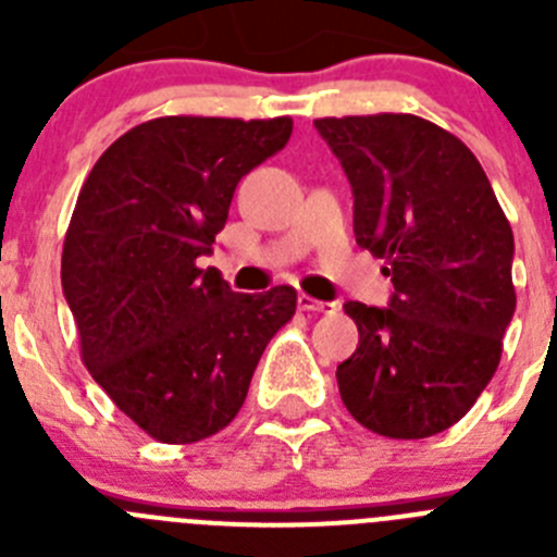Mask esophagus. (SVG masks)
Here are the masks:
<instances>
[{"label": "esophagus", "instance_id": "obj_1", "mask_svg": "<svg viewBox=\"0 0 557 557\" xmlns=\"http://www.w3.org/2000/svg\"><path fill=\"white\" fill-rule=\"evenodd\" d=\"M298 307H301L304 312H314V314H334L339 309L334 301H318V298H312V295L307 293L298 295Z\"/></svg>", "mask_w": 557, "mask_h": 557}]
</instances>
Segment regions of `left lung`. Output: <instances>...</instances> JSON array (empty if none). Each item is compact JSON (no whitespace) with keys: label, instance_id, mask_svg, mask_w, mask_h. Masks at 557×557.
<instances>
[{"label":"left lung","instance_id":"obj_1","mask_svg":"<svg viewBox=\"0 0 557 557\" xmlns=\"http://www.w3.org/2000/svg\"><path fill=\"white\" fill-rule=\"evenodd\" d=\"M314 127L354 191L359 248L385 259L391 307L348 301L359 346L337 366L366 430H449L496 373L516 309L513 231L474 152L412 113L323 116Z\"/></svg>","mask_w":557,"mask_h":557}]
</instances>
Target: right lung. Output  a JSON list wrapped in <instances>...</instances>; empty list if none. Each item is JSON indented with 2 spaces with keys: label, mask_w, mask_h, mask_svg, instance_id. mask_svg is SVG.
Segmentation results:
<instances>
[{
  "label": "right lung",
  "mask_w": 557,
  "mask_h": 557,
  "mask_svg": "<svg viewBox=\"0 0 557 557\" xmlns=\"http://www.w3.org/2000/svg\"><path fill=\"white\" fill-rule=\"evenodd\" d=\"M289 116H159L88 172L69 220L61 282L97 385L161 444L234 421L264 348L295 314L293 287L234 293L198 268L236 184L287 145Z\"/></svg>",
  "instance_id": "right-lung-1"
}]
</instances>
